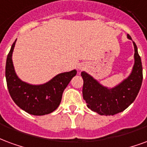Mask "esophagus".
<instances>
[{
  "instance_id": "34e87169",
  "label": "esophagus",
  "mask_w": 147,
  "mask_h": 147,
  "mask_svg": "<svg viewBox=\"0 0 147 147\" xmlns=\"http://www.w3.org/2000/svg\"><path fill=\"white\" fill-rule=\"evenodd\" d=\"M78 68V69H79V70H81V69H84V66H79Z\"/></svg>"
}]
</instances>
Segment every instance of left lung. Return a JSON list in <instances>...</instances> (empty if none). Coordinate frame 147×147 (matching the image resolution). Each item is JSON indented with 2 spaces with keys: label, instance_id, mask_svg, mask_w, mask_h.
I'll return each mask as SVG.
<instances>
[{
  "label": "left lung",
  "instance_id": "8db88e82",
  "mask_svg": "<svg viewBox=\"0 0 147 147\" xmlns=\"http://www.w3.org/2000/svg\"><path fill=\"white\" fill-rule=\"evenodd\" d=\"M128 39L131 40L129 35ZM134 66L130 75L113 88L103 86L85 71L81 72L84 81L83 98L88 107L100 115H114L124 111L136 98L142 82V66L136 43L133 42Z\"/></svg>",
  "mask_w": 147,
  "mask_h": 147
}]
</instances>
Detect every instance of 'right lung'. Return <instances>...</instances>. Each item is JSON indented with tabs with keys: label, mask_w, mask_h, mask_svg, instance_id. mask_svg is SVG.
I'll return each mask as SVG.
<instances>
[{
	"label": "right lung",
	"mask_w": 147,
	"mask_h": 147,
	"mask_svg": "<svg viewBox=\"0 0 147 147\" xmlns=\"http://www.w3.org/2000/svg\"><path fill=\"white\" fill-rule=\"evenodd\" d=\"M16 40L7 55L5 67L7 86L15 103L26 113L41 116L53 112L59 106L64 89L77 70L61 73L42 84H30L22 81L17 76L12 62V53Z\"/></svg>",
	"instance_id": "obj_1"
}]
</instances>
